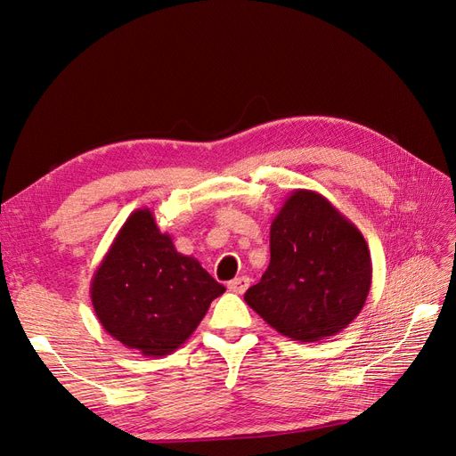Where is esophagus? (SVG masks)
<instances>
[{
	"instance_id": "34e87169",
	"label": "esophagus",
	"mask_w": 456,
	"mask_h": 456,
	"mask_svg": "<svg viewBox=\"0 0 456 456\" xmlns=\"http://www.w3.org/2000/svg\"><path fill=\"white\" fill-rule=\"evenodd\" d=\"M247 287H249V278H247V275H240V278L228 281V289L232 293L243 295L247 291Z\"/></svg>"
}]
</instances>
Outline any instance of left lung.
<instances>
[{"label": "left lung", "instance_id": "left-lung-1", "mask_svg": "<svg viewBox=\"0 0 456 456\" xmlns=\"http://www.w3.org/2000/svg\"><path fill=\"white\" fill-rule=\"evenodd\" d=\"M372 265L365 238L325 196L293 190L270 226V265L245 302L283 337L317 342L360 315Z\"/></svg>", "mask_w": 456, "mask_h": 456}]
</instances>
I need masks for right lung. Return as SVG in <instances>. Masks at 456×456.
Masks as SVG:
<instances>
[{
  "label": "right lung",
  "instance_id": "right-lung-1",
  "mask_svg": "<svg viewBox=\"0 0 456 456\" xmlns=\"http://www.w3.org/2000/svg\"><path fill=\"white\" fill-rule=\"evenodd\" d=\"M224 291L194 256L175 249L150 209L129 215L91 280L106 333L150 357L181 348Z\"/></svg>",
  "mask_w": 456,
  "mask_h": 456
}]
</instances>
